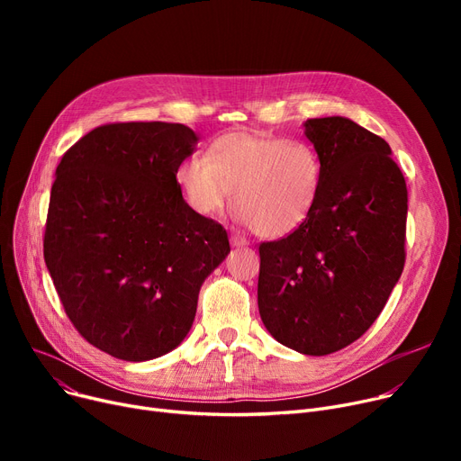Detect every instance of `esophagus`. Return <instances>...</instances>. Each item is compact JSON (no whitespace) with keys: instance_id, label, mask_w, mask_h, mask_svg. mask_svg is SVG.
I'll list each match as a JSON object with an SVG mask.
<instances>
[{"instance_id":"1","label":"esophagus","mask_w":461,"mask_h":461,"mask_svg":"<svg viewBox=\"0 0 461 461\" xmlns=\"http://www.w3.org/2000/svg\"><path fill=\"white\" fill-rule=\"evenodd\" d=\"M230 243H231V247H235V249H243V247L249 245V240H247L245 237H240V235H231V237H230Z\"/></svg>"}]
</instances>
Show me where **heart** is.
Wrapping results in <instances>:
<instances>
[{"label":"heart","mask_w":461,"mask_h":461,"mask_svg":"<svg viewBox=\"0 0 461 461\" xmlns=\"http://www.w3.org/2000/svg\"><path fill=\"white\" fill-rule=\"evenodd\" d=\"M185 202L198 214L221 211L231 198L240 222L259 237L297 231L318 203L323 181L320 155L306 141L263 132L214 138L203 157H188L176 169Z\"/></svg>","instance_id":"heart-1"}]
</instances>
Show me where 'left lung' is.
<instances>
[{"label":"left lung","mask_w":461,"mask_h":461,"mask_svg":"<svg viewBox=\"0 0 461 461\" xmlns=\"http://www.w3.org/2000/svg\"><path fill=\"white\" fill-rule=\"evenodd\" d=\"M323 181L308 221L259 245L258 308L276 342L340 351L384 308L405 263L407 186L383 138L340 115L308 119Z\"/></svg>","instance_id":"1"}]
</instances>
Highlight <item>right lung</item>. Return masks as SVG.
<instances>
[{"mask_svg":"<svg viewBox=\"0 0 461 461\" xmlns=\"http://www.w3.org/2000/svg\"><path fill=\"white\" fill-rule=\"evenodd\" d=\"M198 140L162 121L103 125L56 169L46 267L72 325L115 358L143 362L176 349L202 284L230 254L226 230L190 209L176 181Z\"/></svg>","mask_w":461,"mask_h":461,"instance_id":"right-lung-1","label":"right lung"}]
</instances>
